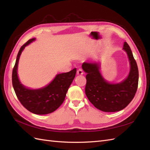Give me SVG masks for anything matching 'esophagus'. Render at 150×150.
Masks as SVG:
<instances>
[{
    "mask_svg": "<svg viewBox=\"0 0 150 150\" xmlns=\"http://www.w3.org/2000/svg\"><path fill=\"white\" fill-rule=\"evenodd\" d=\"M77 75H81L83 74V71H82V69H79L77 70Z\"/></svg>",
    "mask_w": 150,
    "mask_h": 150,
    "instance_id": "obj_1",
    "label": "esophagus"
}]
</instances>
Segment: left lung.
I'll return each mask as SVG.
<instances>
[{"label": "left lung", "mask_w": 150, "mask_h": 150, "mask_svg": "<svg viewBox=\"0 0 150 150\" xmlns=\"http://www.w3.org/2000/svg\"><path fill=\"white\" fill-rule=\"evenodd\" d=\"M123 50L128 54L130 62L128 77L118 84H111L104 80L97 63L84 62L82 68L87 73L85 93L91 104L104 112H115L125 108L131 103L137 92L139 82L137 64L127 42Z\"/></svg>", "instance_id": "8db88e82"}]
</instances>
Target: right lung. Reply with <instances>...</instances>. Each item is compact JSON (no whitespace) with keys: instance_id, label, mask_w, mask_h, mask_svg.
<instances>
[{"instance_id":"add662e5","label":"right lung","mask_w":150,"mask_h":150,"mask_svg":"<svg viewBox=\"0 0 150 150\" xmlns=\"http://www.w3.org/2000/svg\"><path fill=\"white\" fill-rule=\"evenodd\" d=\"M35 40L30 39L19 50L13 69L12 84L18 100L26 109L37 115H46L53 112L63 103L69 86L75 77L77 69L57 75L53 81L43 88L30 90L24 87L18 78V62L24 47Z\"/></svg>"}]
</instances>
